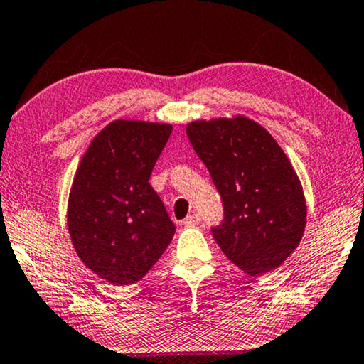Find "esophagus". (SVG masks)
Wrapping results in <instances>:
<instances>
[{"label":"esophagus","mask_w":364,"mask_h":364,"mask_svg":"<svg viewBox=\"0 0 364 364\" xmlns=\"http://www.w3.org/2000/svg\"><path fill=\"white\" fill-rule=\"evenodd\" d=\"M198 223H200V216L197 213H193V215H188L186 220H183V226L192 228V226H197Z\"/></svg>","instance_id":"1"}]
</instances>
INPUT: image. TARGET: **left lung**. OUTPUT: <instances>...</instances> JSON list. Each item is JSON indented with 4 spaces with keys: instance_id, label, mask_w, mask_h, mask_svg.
Instances as JSON below:
<instances>
[{
    "instance_id": "obj_1",
    "label": "left lung",
    "mask_w": 364,
    "mask_h": 364,
    "mask_svg": "<svg viewBox=\"0 0 364 364\" xmlns=\"http://www.w3.org/2000/svg\"><path fill=\"white\" fill-rule=\"evenodd\" d=\"M187 136L225 206V221L211 229L216 244L247 275L275 270L299 245L307 216L303 186L288 156L245 115L193 120Z\"/></svg>"
}]
</instances>
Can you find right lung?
I'll return each instance as SVG.
<instances>
[{
    "label": "right lung",
    "instance_id": "1",
    "mask_svg": "<svg viewBox=\"0 0 364 364\" xmlns=\"http://www.w3.org/2000/svg\"><path fill=\"white\" fill-rule=\"evenodd\" d=\"M171 124L119 119L104 127L77 166L68 232L89 270L115 287L136 283L174 237L176 226L149 186Z\"/></svg>",
    "mask_w": 364,
    "mask_h": 364
}]
</instances>
